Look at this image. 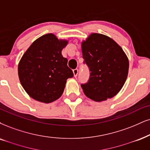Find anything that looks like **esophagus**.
<instances>
[{"label":"esophagus","mask_w":150,"mask_h":150,"mask_svg":"<svg viewBox=\"0 0 150 150\" xmlns=\"http://www.w3.org/2000/svg\"><path fill=\"white\" fill-rule=\"evenodd\" d=\"M73 73H74V77H76L77 75H78V73H79L78 69H74L73 70Z\"/></svg>","instance_id":"esophagus-1"}]
</instances>
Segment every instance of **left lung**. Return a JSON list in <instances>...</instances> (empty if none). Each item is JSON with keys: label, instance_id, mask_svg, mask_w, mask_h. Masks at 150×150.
Returning a JSON list of instances; mask_svg holds the SVG:
<instances>
[{"label": "left lung", "instance_id": "8db88e82", "mask_svg": "<svg viewBox=\"0 0 150 150\" xmlns=\"http://www.w3.org/2000/svg\"><path fill=\"white\" fill-rule=\"evenodd\" d=\"M90 78L81 86L87 97L102 101L116 95L127 80L129 60L118 44L104 35L92 33L81 44Z\"/></svg>", "mask_w": 150, "mask_h": 150}]
</instances>
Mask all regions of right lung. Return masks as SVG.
<instances>
[{"label": "right lung", "instance_id": "1", "mask_svg": "<svg viewBox=\"0 0 150 150\" xmlns=\"http://www.w3.org/2000/svg\"><path fill=\"white\" fill-rule=\"evenodd\" d=\"M67 43L49 33L36 40L23 55L18 65V78L33 99L48 103L62 95L67 79L74 76L61 53Z\"/></svg>", "mask_w": 150, "mask_h": 150}]
</instances>
